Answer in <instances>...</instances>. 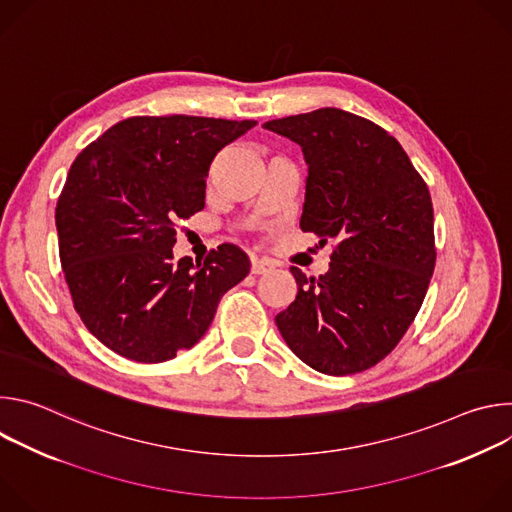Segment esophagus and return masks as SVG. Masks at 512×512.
Wrapping results in <instances>:
<instances>
[{
  "mask_svg": "<svg viewBox=\"0 0 512 512\" xmlns=\"http://www.w3.org/2000/svg\"><path fill=\"white\" fill-rule=\"evenodd\" d=\"M271 269H273V263H271V261H267V259H257V257L251 259V273L261 275V273H267V271H271Z\"/></svg>",
  "mask_w": 512,
  "mask_h": 512,
  "instance_id": "34e87169",
  "label": "esophagus"
}]
</instances>
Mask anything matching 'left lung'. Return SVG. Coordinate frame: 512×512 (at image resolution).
<instances>
[{
	"mask_svg": "<svg viewBox=\"0 0 512 512\" xmlns=\"http://www.w3.org/2000/svg\"><path fill=\"white\" fill-rule=\"evenodd\" d=\"M263 127L302 145L300 229L334 241L328 273L289 269L298 296L275 324L318 373L367 371L399 344L429 287L435 239L427 184L393 135L354 113L326 107Z\"/></svg>",
	"mask_w": 512,
	"mask_h": 512,
	"instance_id": "8db88e82",
	"label": "left lung"
}]
</instances>
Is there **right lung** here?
Listing matches in <instances>:
<instances>
[{
	"label": "right lung",
	"instance_id": "1",
	"mask_svg": "<svg viewBox=\"0 0 512 512\" xmlns=\"http://www.w3.org/2000/svg\"><path fill=\"white\" fill-rule=\"evenodd\" d=\"M255 121L137 115L72 162L56 202L58 253L87 330L135 362H166L208 330L227 291L249 275L223 243L202 263L174 259L178 223L204 208L210 162Z\"/></svg>",
	"mask_w": 512,
	"mask_h": 512
}]
</instances>
